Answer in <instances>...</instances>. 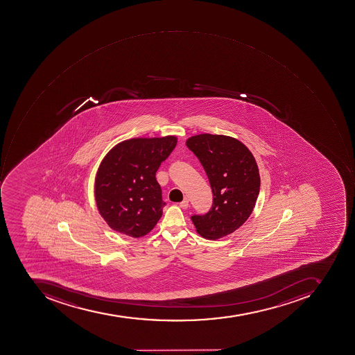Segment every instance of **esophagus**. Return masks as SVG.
Here are the masks:
<instances>
[{
    "mask_svg": "<svg viewBox=\"0 0 355 355\" xmlns=\"http://www.w3.org/2000/svg\"><path fill=\"white\" fill-rule=\"evenodd\" d=\"M181 208H184V209H187L189 207V200L188 198H184V200L179 204Z\"/></svg>",
    "mask_w": 355,
    "mask_h": 355,
    "instance_id": "esophagus-1",
    "label": "esophagus"
}]
</instances>
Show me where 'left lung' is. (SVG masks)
<instances>
[{
	"label": "left lung",
	"instance_id": "8db88e82",
	"mask_svg": "<svg viewBox=\"0 0 355 355\" xmlns=\"http://www.w3.org/2000/svg\"><path fill=\"white\" fill-rule=\"evenodd\" d=\"M186 144L204 167L213 191L211 211L191 219L200 236L216 241L234 232L252 215L259 194V169L248 148L230 136L196 135Z\"/></svg>",
	"mask_w": 355,
	"mask_h": 355
}]
</instances>
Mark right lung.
I'll use <instances>...</instances> for the list:
<instances>
[{
    "mask_svg": "<svg viewBox=\"0 0 355 355\" xmlns=\"http://www.w3.org/2000/svg\"><path fill=\"white\" fill-rule=\"evenodd\" d=\"M176 144V136L132 138L103 157L96 174L95 200L112 230L138 239L155 227L165 206L155 173Z\"/></svg>",
    "mask_w": 355,
    "mask_h": 355,
    "instance_id": "1",
    "label": "right lung"
}]
</instances>
